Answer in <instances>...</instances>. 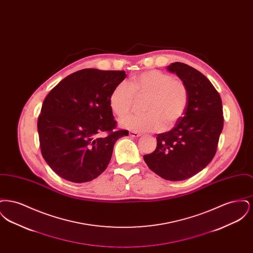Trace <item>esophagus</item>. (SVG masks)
Returning <instances> with one entry per match:
<instances>
[{
    "label": "esophagus",
    "instance_id": "obj_1",
    "mask_svg": "<svg viewBox=\"0 0 253 253\" xmlns=\"http://www.w3.org/2000/svg\"><path fill=\"white\" fill-rule=\"evenodd\" d=\"M129 135H130L131 137H139V136H141V133L131 131V132H129Z\"/></svg>",
    "mask_w": 253,
    "mask_h": 253
}]
</instances>
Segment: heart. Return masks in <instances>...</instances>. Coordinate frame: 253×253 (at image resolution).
Returning <instances> with one entry per match:
<instances>
[{
	"instance_id": "heart-1",
	"label": "heart",
	"mask_w": 253,
	"mask_h": 253,
	"mask_svg": "<svg viewBox=\"0 0 253 253\" xmlns=\"http://www.w3.org/2000/svg\"><path fill=\"white\" fill-rule=\"evenodd\" d=\"M133 96H147V113L129 115L121 121L123 128L133 132H157L172 127L180 121L189 103L184 83L158 70L134 75L129 84L117 85L109 97L110 108L119 118L125 116L131 109Z\"/></svg>"
}]
</instances>
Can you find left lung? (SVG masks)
Masks as SVG:
<instances>
[{"instance_id":"left-lung-1","label":"left lung","mask_w":253,"mask_h":253,"mask_svg":"<svg viewBox=\"0 0 253 253\" xmlns=\"http://www.w3.org/2000/svg\"><path fill=\"white\" fill-rule=\"evenodd\" d=\"M167 70L186 85L189 103L170 131L157 134L155 152L143 158L162 178L185 180L201 171L216 153L224 124L222 100L211 83L192 66L174 62Z\"/></svg>"}]
</instances>
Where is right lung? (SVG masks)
I'll return each mask as SVG.
<instances>
[{
  "label": "right lung",
  "instance_id": "right-lung-1",
  "mask_svg": "<svg viewBox=\"0 0 253 253\" xmlns=\"http://www.w3.org/2000/svg\"><path fill=\"white\" fill-rule=\"evenodd\" d=\"M125 71L94 68L73 73L45 97L38 119L42 155L59 176L74 183L93 180L107 168L116 141L128 135L115 131L109 105L114 88ZM106 131L105 138H97Z\"/></svg>",
  "mask_w": 253,
  "mask_h": 253
}]
</instances>
